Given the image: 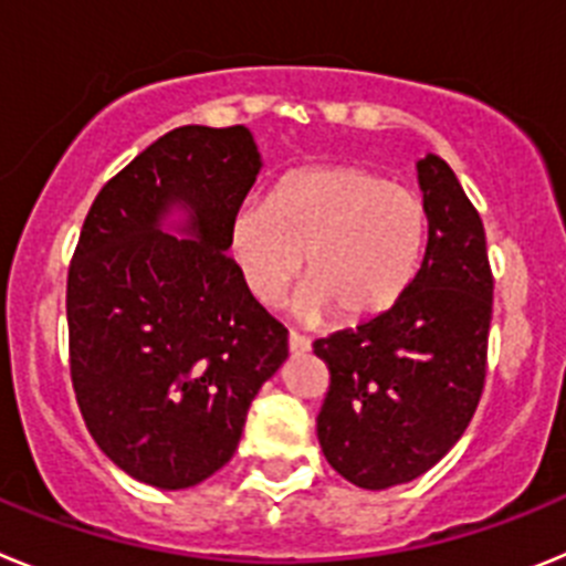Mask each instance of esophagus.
I'll use <instances>...</instances> for the list:
<instances>
[{"label":"esophagus","mask_w":566,"mask_h":566,"mask_svg":"<svg viewBox=\"0 0 566 566\" xmlns=\"http://www.w3.org/2000/svg\"><path fill=\"white\" fill-rule=\"evenodd\" d=\"M289 352L292 354H306L308 352V339L297 332H289Z\"/></svg>","instance_id":"1"}]
</instances>
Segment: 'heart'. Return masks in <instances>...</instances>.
Segmentation results:
<instances>
[{
  "instance_id": "b5f03b06",
  "label": "heart",
  "mask_w": 566,
  "mask_h": 566,
  "mask_svg": "<svg viewBox=\"0 0 566 566\" xmlns=\"http://www.w3.org/2000/svg\"><path fill=\"white\" fill-rule=\"evenodd\" d=\"M428 234L431 214L417 189L337 164L286 175L266 203H243L229 223V252L260 303L283 297L306 254L303 312L365 323L411 289Z\"/></svg>"
}]
</instances>
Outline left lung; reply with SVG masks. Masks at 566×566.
Listing matches in <instances>:
<instances>
[{"instance_id": "left-lung-1", "label": "left lung", "mask_w": 566, "mask_h": 566, "mask_svg": "<svg viewBox=\"0 0 566 566\" xmlns=\"http://www.w3.org/2000/svg\"><path fill=\"white\" fill-rule=\"evenodd\" d=\"M419 187L431 234L411 289L379 317L312 345L328 365L319 448L365 490L431 470L468 431L488 377L493 272L482 218L437 155L419 161Z\"/></svg>"}]
</instances>
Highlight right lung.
I'll list each match as a JSON object with an SVG mask.
<instances>
[{
    "instance_id": "obj_1",
    "label": "right lung",
    "mask_w": 566,
    "mask_h": 566,
    "mask_svg": "<svg viewBox=\"0 0 566 566\" xmlns=\"http://www.w3.org/2000/svg\"><path fill=\"white\" fill-rule=\"evenodd\" d=\"M247 127H178L113 175L67 269L70 379L90 437L129 476L203 482L238 451L289 332L243 286L229 223L258 178ZM181 200L192 239L157 229Z\"/></svg>"
}]
</instances>
